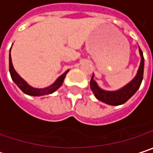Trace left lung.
I'll return each mask as SVG.
<instances>
[{"mask_svg":"<svg viewBox=\"0 0 153 153\" xmlns=\"http://www.w3.org/2000/svg\"><path fill=\"white\" fill-rule=\"evenodd\" d=\"M139 53L141 56V62L139 68L137 70V75L132 79L130 83H128L123 88H120L117 91H106L99 88L97 83L94 79V74L91 78L90 88L93 91L94 96L101 102L107 103L108 105L118 106V105L125 103L132 95L139 88L141 82L143 80L144 75V65H145V59L143 56V52L141 49L139 48Z\"/></svg>","mask_w":153,"mask_h":153,"instance_id":"8db88e82","label":"left lung"}]
</instances>
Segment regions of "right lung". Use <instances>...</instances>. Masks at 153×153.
<instances>
[{"label": "right lung", "instance_id": "obj_1", "mask_svg": "<svg viewBox=\"0 0 153 153\" xmlns=\"http://www.w3.org/2000/svg\"><path fill=\"white\" fill-rule=\"evenodd\" d=\"M11 50V48H10ZM69 70L65 71L63 74L61 76H59L57 80L51 86H49L47 88H34L31 86H30L23 79H22L21 77L19 76V74L16 72V70L14 69L13 64H12V60H11V56L9 53V73L11 78L13 79V81L17 85V87L21 89L24 94H28V95H32V96H41V95H46V94H50L53 92L57 90L58 88H59L62 85L64 79L66 75V74L68 73Z\"/></svg>", "mask_w": 153, "mask_h": 153}]
</instances>
